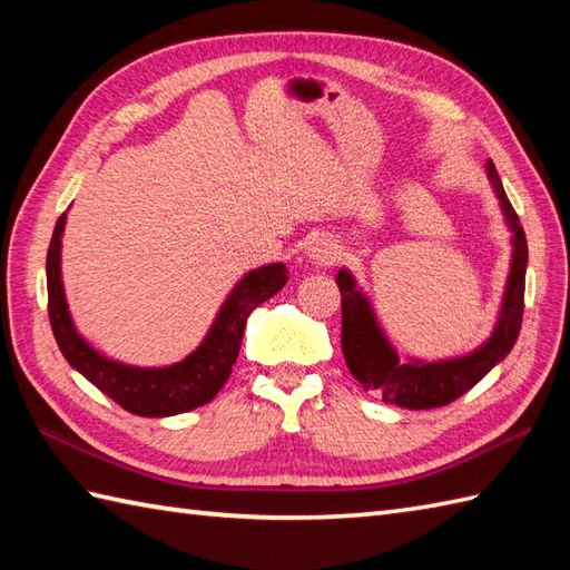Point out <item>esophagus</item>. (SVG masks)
Instances as JSON below:
<instances>
[{
  "label": "esophagus",
  "mask_w": 570,
  "mask_h": 570,
  "mask_svg": "<svg viewBox=\"0 0 570 570\" xmlns=\"http://www.w3.org/2000/svg\"><path fill=\"white\" fill-rule=\"evenodd\" d=\"M337 254H341V249H337V245H335L333 239L318 237V239H313L311 245H308L306 257H308L313 264H318V266H331V264L337 259Z\"/></svg>",
  "instance_id": "obj_1"
}]
</instances>
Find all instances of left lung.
Here are the masks:
<instances>
[{
  "instance_id": "8db88e82",
  "label": "left lung",
  "mask_w": 570,
  "mask_h": 570,
  "mask_svg": "<svg viewBox=\"0 0 570 570\" xmlns=\"http://www.w3.org/2000/svg\"><path fill=\"white\" fill-rule=\"evenodd\" d=\"M490 186L500 200L504 223L512 233V262L507 274L504 294L498 321L490 337L470 353L448 360H399V353L384 335L382 325L374 316L367 294L362 292L357 278L350 269H341L335 284L343 296V355L353 377L365 392L382 396V402L404 409H433L455 402L472 390L485 374L500 365L510 355L517 343L519 328H522L524 313V274H527V237L519 225V217L510 198L502 188L498 168L492 161L485 164Z\"/></svg>"
}]
</instances>
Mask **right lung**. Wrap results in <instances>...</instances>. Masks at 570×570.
I'll return each instance as SVG.
<instances>
[{
  "label": "right lung",
  "instance_id": "1",
  "mask_svg": "<svg viewBox=\"0 0 570 570\" xmlns=\"http://www.w3.org/2000/svg\"><path fill=\"white\" fill-rule=\"evenodd\" d=\"M66 213L58 217L51 245L46 257V284H48V318L56 335L60 353L72 370L92 382L122 409L137 416L164 419L186 414L215 399L223 390L239 353L242 335L249 313L288 282L286 264L274 262L247 272L233 286L223 301L220 311L205 333L200 345L184 360L164 367H137L102 355L78 333L68 311L63 272H60V249H63Z\"/></svg>",
  "mask_w": 570,
  "mask_h": 570
}]
</instances>
